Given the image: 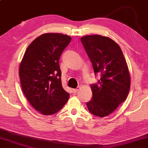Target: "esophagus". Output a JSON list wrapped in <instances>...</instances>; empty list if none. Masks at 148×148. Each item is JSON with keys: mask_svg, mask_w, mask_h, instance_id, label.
<instances>
[{"mask_svg": "<svg viewBox=\"0 0 148 148\" xmlns=\"http://www.w3.org/2000/svg\"><path fill=\"white\" fill-rule=\"evenodd\" d=\"M80 89V86H78L77 87V88H76V89H72V92H74V93H76L77 92L79 91V90Z\"/></svg>", "mask_w": 148, "mask_h": 148, "instance_id": "34e87169", "label": "esophagus"}]
</instances>
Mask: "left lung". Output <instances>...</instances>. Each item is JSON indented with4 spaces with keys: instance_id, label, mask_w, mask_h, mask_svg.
<instances>
[{
    "instance_id": "left-lung-1",
    "label": "left lung",
    "mask_w": 148,
    "mask_h": 148,
    "mask_svg": "<svg viewBox=\"0 0 148 148\" xmlns=\"http://www.w3.org/2000/svg\"><path fill=\"white\" fill-rule=\"evenodd\" d=\"M81 42L94 74L100 76L98 82L91 84L92 98L86 106L93 115L108 116L128 94L130 76L126 61L119 45L108 37L88 35L82 37Z\"/></svg>"
}]
</instances>
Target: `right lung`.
Instances as JSON below:
<instances>
[{
	"label": "right lung",
	"instance_id": "obj_1",
	"mask_svg": "<svg viewBox=\"0 0 148 148\" xmlns=\"http://www.w3.org/2000/svg\"><path fill=\"white\" fill-rule=\"evenodd\" d=\"M71 37L46 33L28 46L19 68L21 86L25 97L43 115L58 112L70 94L62 86L59 60Z\"/></svg>",
	"mask_w": 148,
	"mask_h": 148
}]
</instances>
